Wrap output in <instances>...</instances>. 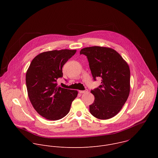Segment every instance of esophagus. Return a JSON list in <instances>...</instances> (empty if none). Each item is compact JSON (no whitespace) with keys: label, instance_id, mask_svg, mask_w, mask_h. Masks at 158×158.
I'll return each mask as SVG.
<instances>
[{"label":"esophagus","instance_id":"1","mask_svg":"<svg viewBox=\"0 0 158 158\" xmlns=\"http://www.w3.org/2000/svg\"><path fill=\"white\" fill-rule=\"evenodd\" d=\"M87 92H88V90L87 89L85 90V91H79V93L80 94H83V93H87Z\"/></svg>","mask_w":158,"mask_h":158}]
</instances>
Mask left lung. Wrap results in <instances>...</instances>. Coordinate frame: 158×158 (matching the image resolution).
Masks as SVG:
<instances>
[{
  "label": "left lung",
  "mask_w": 158,
  "mask_h": 158,
  "mask_svg": "<svg viewBox=\"0 0 158 158\" xmlns=\"http://www.w3.org/2000/svg\"><path fill=\"white\" fill-rule=\"evenodd\" d=\"M80 54L87 56L94 79L101 78V85L91 91L95 99L89 106L90 112L102 120L115 116L129 95V65L116 51L110 48H85L81 50Z\"/></svg>",
  "instance_id": "obj_1"
}]
</instances>
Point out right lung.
I'll return each instance as SVG.
<instances>
[{
  "instance_id": "1",
  "label": "right lung",
  "mask_w": 158,
  "mask_h": 158,
  "mask_svg": "<svg viewBox=\"0 0 158 158\" xmlns=\"http://www.w3.org/2000/svg\"><path fill=\"white\" fill-rule=\"evenodd\" d=\"M76 50L62 49L44 52L32 60L26 82L29 100L42 117L56 121L65 116L78 91L62 88L57 80L63 76L62 68Z\"/></svg>"
}]
</instances>
